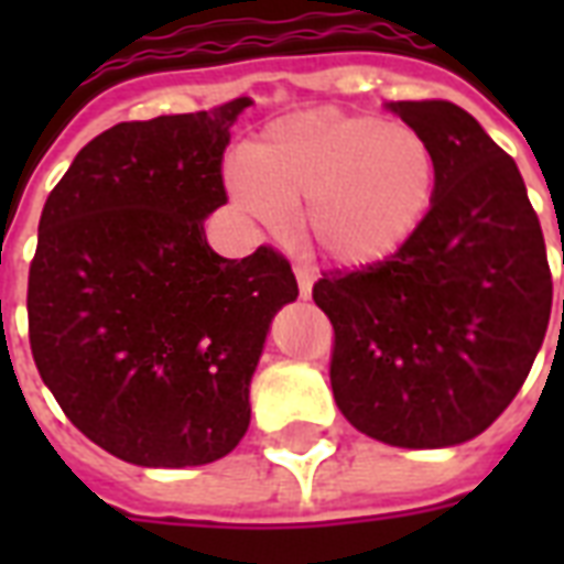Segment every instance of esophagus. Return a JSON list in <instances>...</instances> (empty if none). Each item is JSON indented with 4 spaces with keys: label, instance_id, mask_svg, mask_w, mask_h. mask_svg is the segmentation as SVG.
Wrapping results in <instances>:
<instances>
[{
    "label": "esophagus",
    "instance_id": "34e87169",
    "mask_svg": "<svg viewBox=\"0 0 564 564\" xmlns=\"http://www.w3.org/2000/svg\"><path fill=\"white\" fill-rule=\"evenodd\" d=\"M295 278H299V292L301 299L307 301L313 295V281H316V274L310 272L307 265H295Z\"/></svg>",
    "mask_w": 564,
    "mask_h": 564
}]
</instances>
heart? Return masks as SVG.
Masks as SVG:
<instances>
[{"mask_svg": "<svg viewBox=\"0 0 564 564\" xmlns=\"http://www.w3.org/2000/svg\"><path fill=\"white\" fill-rule=\"evenodd\" d=\"M436 181V154L421 131L316 108L269 122L242 149L228 189L239 210L269 228L301 207V234L322 260L369 269L415 237Z\"/></svg>", "mask_w": 564, "mask_h": 564, "instance_id": "heart-1", "label": "heart"}]
</instances>
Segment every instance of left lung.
I'll return each mask as SVG.
<instances>
[{
  "instance_id": "left-lung-1",
  "label": "left lung",
  "mask_w": 564,
  "mask_h": 564,
  "mask_svg": "<svg viewBox=\"0 0 564 564\" xmlns=\"http://www.w3.org/2000/svg\"><path fill=\"white\" fill-rule=\"evenodd\" d=\"M436 154V198L383 263L330 272L336 406L394 447H451L507 410L547 334L553 281L516 161L454 101H389Z\"/></svg>"
}]
</instances>
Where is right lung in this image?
Wrapping results in <instances>:
<instances>
[{"instance_id":"right-lung-1","label":"right lung","mask_w":564,"mask_h":564,"mask_svg":"<svg viewBox=\"0 0 564 564\" xmlns=\"http://www.w3.org/2000/svg\"><path fill=\"white\" fill-rule=\"evenodd\" d=\"M248 105L119 122L43 204L31 354L66 419L126 463L187 468L230 454L269 325L299 299L274 248L228 260L204 237L228 202L221 154Z\"/></svg>"}]
</instances>
